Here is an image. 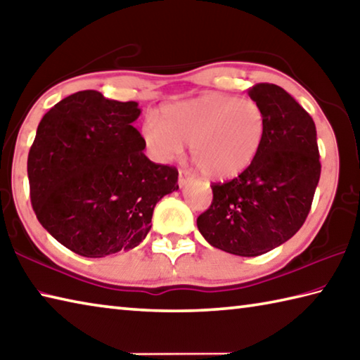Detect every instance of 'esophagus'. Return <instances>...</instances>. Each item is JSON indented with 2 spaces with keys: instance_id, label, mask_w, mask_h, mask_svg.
<instances>
[{
  "instance_id": "obj_1",
  "label": "esophagus",
  "mask_w": 360,
  "mask_h": 360,
  "mask_svg": "<svg viewBox=\"0 0 360 360\" xmlns=\"http://www.w3.org/2000/svg\"><path fill=\"white\" fill-rule=\"evenodd\" d=\"M191 181H192V174L188 173L187 169H179V179H178L179 187L187 186Z\"/></svg>"
}]
</instances>
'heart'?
Masks as SVG:
<instances>
[{
  "mask_svg": "<svg viewBox=\"0 0 360 360\" xmlns=\"http://www.w3.org/2000/svg\"><path fill=\"white\" fill-rule=\"evenodd\" d=\"M266 134V116L247 97L209 93L162 107L159 121L143 126V139L158 160L178 158L188 143L200 172L212 179L236 178L257 159Z\"/></svg>",
  "mask_w": 360,
  "mask_h": 360,
  "instance_id": "heart-1",
  "label": "heart"
}]
</instances>
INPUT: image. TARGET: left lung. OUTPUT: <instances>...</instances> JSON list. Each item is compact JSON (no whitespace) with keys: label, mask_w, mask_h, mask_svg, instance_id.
Instances as JSON below:
<instances>
[{"label":"left lung","mask_w":360,"mask_h":360,"mask_svg":"<svg viewBox=\"0 0 360 360\" xmlns=\"http://www.w3.org/2000/svg\"><path fill=\"white\" fill-rule=\"evenodd\" d=\"M266 116L257 159L238 178L212 184V202L197 219L209 244L238 257H258L291 239L310 212L321 163L311 116L283 88L248 89Z\"/></svg>","instance_id":"8db88e82"}]
</instances>
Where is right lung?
<instances>
[{"mask_svg": "<svg viewBox=\"0 0 360 360\" xmlns=\"http://www.w3.org/2000/svg\"><path fill=\"white\" fill-rule=\"evenodd\" d=\"M136 102L78 91L39 122L28 154L31 205L58 243L102 258L139 245L154 207L178 191V169L149 160L132 122Z\"/></svg>", "mask_w": 360, "mask_h": 360, "instance_id": "1", "label": "right lung"}]
</instances>
